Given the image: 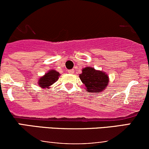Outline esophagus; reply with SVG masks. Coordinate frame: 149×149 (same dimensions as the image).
Returning <instances> with one entry per match:
<instances>
[{
  "label": "esophagus",
  "mask_w": 149,
  "mask_h": 149,
  "mask_svg": "<svg viewBox=\"0 0 149 149\" xmlns=\"http://www.w3.org/2000/svg\"><path fill=\"white\" fill-rule=\"evenodd\" d=\"M68 72H69V73H74V70H73V69L69 70V71H68Z\"/></svg>",
  "instance_id": "obj_1"
}]
</instances>
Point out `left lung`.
<instances>
[{"mask_svg":"<svg viewBox=\"0 0 149 149\" xmlns=\"http://www.w3.org/2000/svg\"><path fill=\"white\" fill-rule=\"evenodd\" d=\"M79 77L88 92H100L109 85V78L107 73L89 66L83 69Z\"/></svg>","mask_w":149,"mask_h":149,"instance_id":"obj_1","label":"left lung"}]
</instances>
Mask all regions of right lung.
<instances>
[{"label": "right lung", "mask_w": 149, "mask_h": 149, "mask_svg": "<svg viewBox=\"0 0 149 149\" xmlns=\"http://www.w3.org/2000/svg\"><path fill=\"white\" fill-rule=\"evenodd\" d=\"M60 73L55 70H49L43 76L40 77L38 80V85L42 88H49V87L54 84L57 80Z\"/></svg>", "instance_id": "add662e5"}]
</instances>
